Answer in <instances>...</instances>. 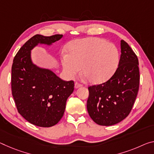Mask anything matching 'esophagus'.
Listing matches in <instances>:
<instances>
[{"mask_svg": "<svg viewBox=\"0 0 154 154\" xmlns=\"http://www.w3.org/2000/svg\"><path fill=\"white\" fill-rule=\"evenodd\" d=\"M82 85L79 84V83H77V82H76L75 84V88H79L82 87Z\"/></svg>", "mask_w": 154, "mask_h": 154, "instance_id": "esophagus-1", "label": "esophagus"}]
</instances>
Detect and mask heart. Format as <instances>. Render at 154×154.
Instances as JSON below:
<instances>
[{"mask_svg":"<svg viewBox=\"0 0 154 154\" xmlns=\"http://www.w3.org/2000/svg\"><path fill=\"white\" fill-rule=\"evenodd\" d=\"M61 56L65 75L72 79L80 70L90 83L108 81L118 68L120 55L116 46L99 38H86L72 41Z\"/></svg>","mask_w":154,"mask_h":154,"instance_id":"heart-1","label":"heart"}]
</instances>
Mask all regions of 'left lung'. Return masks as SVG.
I'll use <instances>...</instances> for the list:
<instances>
[{
    "mask_svg": "<svg viewBox=\"0 0 154 154\" xmlns=\"http://www.w3.org/2000/svg\"><path fill=\"white\" fill-rule=\"evenodd\" d=\"M121 53L113 76L103 84L88 88L87 109L90 118L99 125H113L125 119L137 96L140 82L138 57L123 40Z\"/></svg>",
    "mask_w": 154,
    "mask_h": 154,
    "instance_id": "8db88e82",
    "label": "left lung"
}]
</instances>
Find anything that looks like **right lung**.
I'll return each mask as SVG.
<instances>
[{"label":"right lung","instance_id":"1","mask_svg":"<svg viewBox=\"0 0 154 154\" xmlns=\"http://www.w3.org/2000/svg\"><path fill=\"white\" fill-rule=\"evenodd\" d=\"M63 35H35L17 53L11 68V90L17 109L36 126L49 128L64 115L67 99L74 90L73 81L66 82L49 68L34 64L31 51L39 45L48 46Z\"/></svg>","mask_w":154,"mask_h":154}]
</instances>
